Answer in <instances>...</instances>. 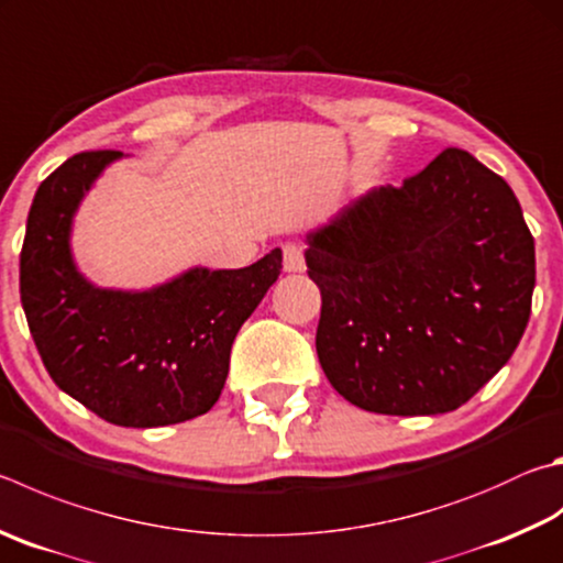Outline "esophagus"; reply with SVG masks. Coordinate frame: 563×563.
<instances>
[{
  "label": "esophagus",
  "mask_w": 563,
  "mask_h": 563,
  "mask_svg": "<svg viewBox=\"0 0 563 563\" xmlns=\"http://www.w3.org/2000/svg\"><path fill=\"white\" fill-rule=\"evenodd\" d=\"M283 268H285V273H302L305 271V253L298 243H285L283 246Z\"/></svg>",
  "instance_id": "1"
}]
</instances>
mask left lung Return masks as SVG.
<instances>
[{
  "instance_id": "left-lung-1",
  "label": "left lung",
  "mask_w": 563,
  "mask_h": 563,
  "mask_svg": "<svg viewBox=\"0 0 563 563\" xmlns=\"http://www.w3.org/2000/svg\"><path fill=\"white\" fill-rule=\"evenodd\" d=\"M305 263L322 292L327 379L386 416L470 401L522 340L537 278L515 191L457 147L310 231Z\"/></svg>"
}]
</instances>
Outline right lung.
Returning a JSON list of instances; mask_svg holds the SVG:
<instances>
[{"instance_id": "1", "label": "right lung", "mask_w": 563, "mask_h": 563, "mask_svg": "<svg viewBox=\"0 0 563 563\" xmlns=\"http://www.w3.org/2000/svg\"><path fill=\"white\" fill-rule=\"evenodd\" d=\"M120 157L80 152L41 181L19 261L22 308L60 391L115 426L181 423L219 401L231 344L278 280L283 253L239 271L189 268L150 290L96 288L76 268L70 227L88 189Z\"/></svg>"}]
</instances>
